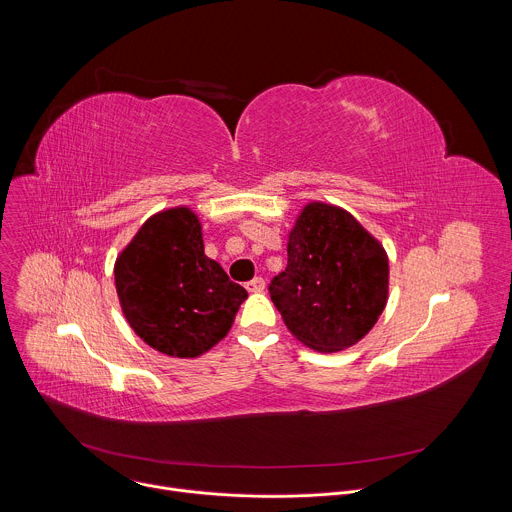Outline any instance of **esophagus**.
<instances>
[{
    "label": "esophagus",
    "mask_w": 512,
    "mask_h": 512,
    "mask_svg": "<svg viewBox=\"0 0 512 512\" xmlns=\"http://www.w3.org/2000/svg\"><path fill=\"white\" fill-rule=\"evenodd\" d=\"M247 291H251V294H259V291L265 289V279L263 277H255L251 281H247Z\"/></svg>",
    "instance_id": "obj_1"
}]
</instances>
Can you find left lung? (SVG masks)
Instances as JSON below:
<instances>
[{
  "label": "left lung",
  "instance_id": "left-lung-1",
  "mask_svg": "<svg viewBox=\"0 0 512 512\" xmlns=\"http://www.w3.org/2000/svg\"><path fill=\"white\" fill-rule=\"evenodd\" d=\"M287 330L318 352H338L369 334L389 296V259L356 218L310 202L287 241V267L269 283Z\"/></svg>",
  "mask_w": 512,
  "mask_h": 512
}]
</instances>
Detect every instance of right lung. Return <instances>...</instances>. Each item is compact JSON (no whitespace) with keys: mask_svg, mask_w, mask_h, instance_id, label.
Instances as JSON below:
<instances>
[{"mask_svg":"<svg viewBox=\"0 0 512 512\" xmlns=\"http://www.w3.org/2000/svg\"><path fill=\"white\" fill-rule=\"evenodd\" d=\"M125 320L152 348L196 358L231 330L247 289L204 255L198 216L170 208L143 223L115 261Z\"/></svg>","mask_w":512,"mask_h":512,"instance_id":"1","label":"right lung"}]
</instances>
